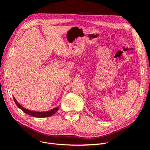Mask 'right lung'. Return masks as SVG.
Here are the masks:
<instances>
[{"label":"right lung","instance_id":"obj_1","mask_svg":"<svg viewBox=\"0 0 150 150\" xmlns=\"http://www.w3.org/2000/svg\"><path fill=\"white\" fill-rule=\"evenodd\" d=\"M13 99H14V101L16 104V105L17 106L18 108H19L21 110L23 111L26 114H28V115L34 116V117H49L52 116L54 114L57 112V111L58 110L59 107H56L54 109H52L50 111H43V112H38V111H31L29 110H28L25 108H24L23 106H22L21 104L17 101L16 99H15V98L13 97Z\"/></svg>","mask_w":150,"mask_h":150}]
</instances>
